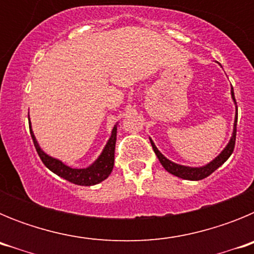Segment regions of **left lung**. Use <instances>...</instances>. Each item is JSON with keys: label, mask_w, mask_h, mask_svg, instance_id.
Returning a JSON list of instances; mask_svg holds the SVG:
<instances>
[{"label": "left lung", "mask_w": 254, "mask_h": 254, "mask_svg": "<svg viewBox=\"0 0 254 254\" xmlns=\"http://www.w3.org/2000/svg\"><path fill=\"white\" fill-rule=\"evenodd\" d=\"M232 98H233V102L235 103L233 87H232ZM235 105H237V103H235ZM237 121H238V108H237V112H235L234 128H233V134H232V137H230V141L228 142L225 149L220 152L214 160H211L210 163L203 165V167H198V168L186 167V165H181V164L173 163V161H170L169 159L165 158V156L159 151L158 147L155 146V143L152 142L151 138H150V142H151L152 149H154L155 154H156V156H158L159 161H160L161 165H163L164 169L167 170V172H169L170 174L179 177V178L182 179H187V181H201V179L210 176L211 173H214L217 168L221 167V165H223V164L230 158V155L233 154V150H234V146H235V134H237Z\"/></svg>", "instance_id": "8db88e82"}]
</instances>
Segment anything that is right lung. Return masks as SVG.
<instances>
[{"label":"right lung","instance_id":"add662e5","mask_svg":"<svg viewBox=\"0 0 254 254\" xmlns=\"http://www.w3.org/2000/svg\"><path fill=\"white\" fill-rule=\"evenodd\" d=\"M29 127H30L31 138L34 141V146L37 149L39 158L42 159L43 164L49 170H52L61 178L66 179V181L77 186H94L107 179L112 173V170H113L114 150H116L117 140V125L112 129L111 137H109L107 145L103 149L102 154L99 155V158L96 159L91 165H89L87 168H82V169L68 167V165H66V164L62 163L58 159L52 158L48 154H46L43 150L40 149L39 143H38L37 138L34 136V132L31 129L30 122H29Z\"/></svg>","mask_w":254,"mask_h":254}]
</instances>
